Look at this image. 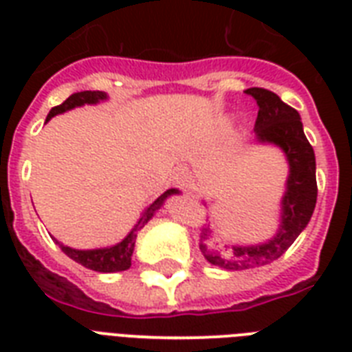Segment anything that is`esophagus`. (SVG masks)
Here are the masks:
<instances>
[{
  "label": "esophagus",
  "mask_w": 352,
  "mask_h": 352,
  "mask_svg": "<svg viewBox=\"0 0 352 352\" xmlns=\"http://www.w3.org/2000/svg\"><path fill=\"white\" fill-rule=\"evenodd\" d=\"M173 182H175V186L179 188H186L188 184V179H190V171H188L186 166H179V168H175V171H173Z\"/></svg>",
  "instance_id": "esophagus-1"
}]
</instances>
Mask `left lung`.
<instances>
[{"label":"left lung","instance_id":"8db88e82","mask_svg":"<svg viewBox=\"0 0 352 352\" xmlns=\"http://www.w3.org/2000/svg\"><path fill=\"white\" fill-rule=\"evenodd\" d=\"M245 93L259 107L254 140L261 146L281 149L289 164V177L279 204V226L270 239L254 245L230 243L225 245V250H219L217 246H208L206 241L212 237V230L204 228L199 243L204 259L228 272L263 267L283 256L309 225L318 197L316 157L303 133L300 113L287 106L272 91L250 87Z\"/></svg>","mask_w":352,"mask_h":352}]
</instances>
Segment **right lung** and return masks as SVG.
Masks as SVG:
<instances>
[{"mask_svg":"<svg viewBox=\"0 0 352 352\" xmlns=\"http://www.w3.org/2000/svg\"><path fill=\"white\" fill-rule=\"evenodd\" d=\"M109 96L104 91H82V93H74L67 98V100L60 104V106L52 107L49 115H47V120L49 122L52 117L56 115H62L65 111H71L74 107L82 106H95V104H100V102H106ZM181 193L177 188H171V190H166L160 197H157L153 203L149 204L148 208L144 210L142 215L138 217L137 225L133 226L131 230L127 232V235L122 241H118L117 245L104 246V248H91V250H78V248H71V246L63 245L60 241H56L60 248L63 250V254H67L73 261L84 265L85 268H91V270H96V272L111 274V272H122V270H127L131 267V256L133 250H135V241H137V234L140 228H144V225H148L149 219H153V215L157 210H160V206L164 204V201L170 195H177Z\"/></svg>","mask_w":352,"mask_h":352,"instance_id":"obj_1","label":"right lung"}]
</instances>
